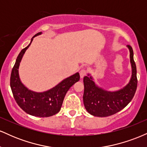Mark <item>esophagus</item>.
I'll return each mask as SVG.
<instances>
[{"label": "esophagus", "instance_id": "34e87169", "mask_svg": "<svg viewBox=\"0 0 147 147\" xmlns=\"http://www.w3.org/2000/svg\"><path fill=\"white\" fill-rule=\"evenodd\" d=\"M79 75H80L81 78H83L84 76L86 75V69H81V70H79Z\"/></svg>", "mask_w": 147, "mask_h": 147}]
</instances>
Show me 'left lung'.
I'll list each match as a JSON object with an SVG mask.
<instances>
[{"mask_svg": "<svg viewBox=\"0 0 147 147\" xmlns=\"http://www.w3.org/2000/svg\"><path fill=\"white\" fill-rule=\"evenodd\" d=\"M127 47L130 52L132 75L129 84L122 89L114 92L105 90L96 85L89 74L84 77V106L92 115L102 117L117 113L125 108L134 97L138 85L137 70L133 48L129 45Z\"/></svg>", "mask_w": 147, "mask_h": 147, "instance_id": "1", "label": "left lung"}]
</instances>
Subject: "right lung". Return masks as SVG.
<instances>
[{
    "mask_svg": "<svg viewBox=\"0 0 147 147\" xmlns=\"http://www.w3.org/2000/svg\"><path fill=\"white\" fill-rule=\"evenodd\" d=\"M42 32L36 34L26 48H23L16 60L10 77V86L14 98L18 106L25 113L36 117H50L59 112L65 94L73 84L80 79L79 72L63 79L56 86L43 92H34L21 83L18 75L20 62L26 50L29 48L33 38Z\"/></svg>",
    "mask_w": 147,
    "mask_h": 147,
    "instance_id": "obj_1",
    "label": "right lung"
}]
</instances>
